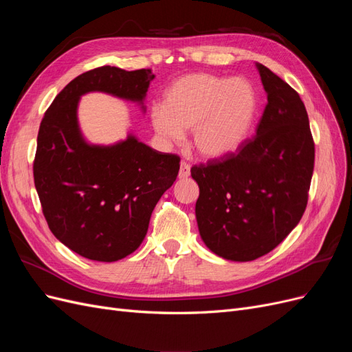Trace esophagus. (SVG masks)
<instances>
[{"mask_svg":"<svg viewBox=\"0 0 352 352\" xmlns=\"http://www.w3.org/2000/svg\"><path fill=\"white\" fill-rule=\"evenodd\" d=\"M190 175V166L186 162L180 163V168H179V177L180 179H186Z\"/></svg>","mask_w":352,"mask_h":352,"instance_id":"1","label":"esophagus"}]
</instances>
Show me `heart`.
<instances>
[{"mask_svg":"<svg viewBox=\"0 0 352 352\" xmlns=\"http://www.w3.org/2000/svg\"><path fill=\"white\" fill-rule=\"evenodd\" d=\"M255 111L257 97L248 80L194 73L166 91L163 107L153 110L151 122L160 136L175 142L182 140L184 131H192L198 154L223 158L247 140Z\"/></svg>","mask_w":352,"mask_h":352,"instance_id":"obj_1","label":"heart"}]
</instances>
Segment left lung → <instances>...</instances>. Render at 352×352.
Here are the masks:
<instances>
[{"label":"left lung","instance_id":"left-lung-1","mask_svg":"<svg viewBox=\"0 0 352 352\" xmlns=\"http://www.w3.org/2000/svg\"><path fill=\"white\" fill-rule=\"evenodd\" d=\"M267 105L255 132L223 158L192 166L202 241L220 257L252 261L269 254L301 220L314 170L305 105L278 74L258 65Z\"/></svg>","mask_w":352,"mask_h":352}]
</instances>
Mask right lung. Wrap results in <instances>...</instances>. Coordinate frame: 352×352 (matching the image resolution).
<instances>
[{"label":"right lung","instance_id":"add662e5","mask_svg":"<svg viewBox=\"0 0 352 352\" xmlns=\"http://www.w3.org/2000/svg\"><path fill=\"white\" fill-rule=\"evenodd\" d=\"M154 78L151 69L85 72L66 85L41 122L34 180L42 212L52 235L88 260L117 261L140 247L155 204L177 177L180 157L133 136L113 146L88 145L79 133L78 100L102 91L142 101Z\"/></svg>","mask_w":352,"mask_h":352}]
</instances>
